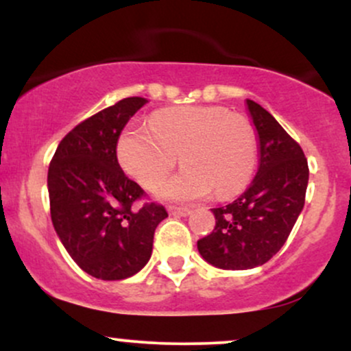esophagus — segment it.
I'll use <instances>...</instances> for the list:
<instances>
[{
    "label": "esophagus",
    "instance_id": "esophagus-1",
    "mask_svg": "<svg viewBox=\"0 0 351 351\" xmlns=\"http://www.w3.org/2000/svg\"><path fill=\"white\" fill-rule=\"evenodd\" d=\"M168 211H170V215H175V216H188L189 213H191V209H189V208L170 206V208H168Z\"/></svg>",
    "mask_w": 351,
    "mask_h": 351
}]
</instances>
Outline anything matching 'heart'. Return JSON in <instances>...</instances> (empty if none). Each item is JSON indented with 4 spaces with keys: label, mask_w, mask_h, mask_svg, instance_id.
Returning <instances> with one entry per match:
<instances>
[{
    "label": "heart",
    "mask_w": 351,
    "mask_h": 351,
    "mask_svg": "<svg viewBox=\"0 0 351 351\" xmlns=\"http://www.w3.org/2000/svg\"><path fill=\"white\" fill-rule=\"evenodd\" d=\"M147 125H128L117 143L122 168L143 188L153 189L175 168H184L163 183L165 199L196 201L216 189L219 198L241 193L252 178L257 142L243 115L215 106L175 107L156 112Z\"/></svg>",
    "instance_id": "b5f03b06"
}]
</instances>
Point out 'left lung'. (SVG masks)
I'll list each match as a JSON object with an SVG mask.
<instances>
[{
  "mask_svg": "<svg viewBox=\"0 0 351 351\" xmlns=\"http://www.w3.org/2000/svg\"><path fill=\"white\" fill-rule=\"evenodd\" d=\"M259 134L261 163L252 184L228 206L213 208L216 226L198 251L219 269L263 265L287 241L305 203L308 165L300 145L274 117L247 100Z\"/></svg>",
  "mask_w": 351,
  "mask_h": 351,
  "instance_id": "obj_1",
  "label": "left lung"
}]
</instances>
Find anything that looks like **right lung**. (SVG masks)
<instances>
[{"instance_id": "obj_1", "label": "right lung", "mask_w": 351, "mask_h": 351, "mask_svg": "<svg viewBox=\"0 0 351 351\" xmlns=\"http://www.w3.org/2000/svg\"><path fill=\"white\" fill-rule=\"evenodd\" d=\"M147 100L128 97L75 125L60 140L47 173L51 219L60 243L82 271L120 280L150 261L153 234L168 216L128 178L117 142Z\"/></svg>"}]
</instances>
